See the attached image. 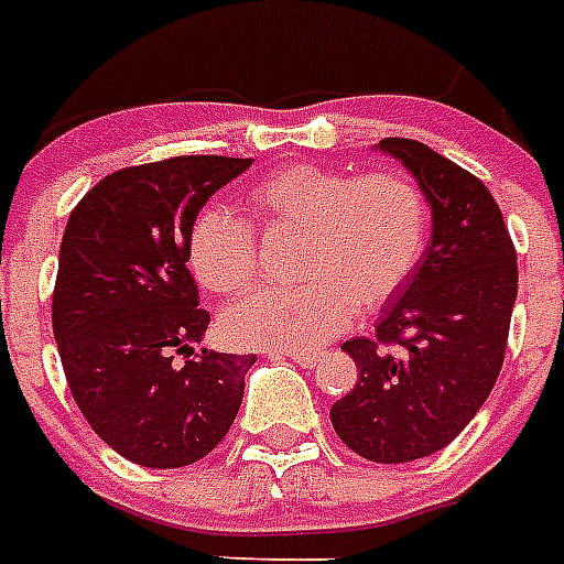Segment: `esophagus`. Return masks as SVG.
Segmentation results:
<instances>
[{
  "instance_id": "esophagus-1",
  "label": "esophagus",
  "mask_w": 564,
  "mask_h": 564,
  "mask_svg": "<svg viewBox=\"0 0 564 564\" xmlns=\"http://www.w3.org/2000/svg\"><path fill=\"white\" fill-rule=\"evenodd\" d=\"M270 355H279V358H291L300 367H314L319 360L317 352H303V349H273Z\"/></svg>"
}]
</instances>
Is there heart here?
Listing matches in <instances>:
<instances>
[{
  "mask_svg": "<svg viewBox=\"0 0 564 564\" xmlns=\"http://www.w3.org/2000/svg\"><path fill=\"white\" fill-rule=\"evenodd\" d=\"M247 215L270 236H296L288 291H261L224 314L238 346L326 344L355 311L384 305L404 288L427 247V200L402 174L285 165L247 188ZM186 261L206 291L245 294L259 273L253 229L212 206L192 220Z\"/></svg>",
  "mask_w": 564,
  "mask_h": 564,
  "instance_id": "obj_1",
  "label": "heart"
}]
</instances>
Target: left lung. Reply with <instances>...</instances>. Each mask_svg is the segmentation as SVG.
Listing matches in <instances>:
<instances>
[{"instance_id":"obj_1","label":"left lung","mask_w":564,"mask_h":564,"mask_svg":"<svg viewBox=\"0 0 564 564\" xmlns=\"http://www.w3.org/2000/svg\"><path fill=\"white\" fill-rule=\"evenodd\" d=\"M376 151L413 174L431 238L413 276L381 305L376 340L344 344L360 376L332 404V425L367 460L410 463L452 443L492 393L518 264L501 209L475 174L416 139H381Z\"/></svg>"}]
</instances>
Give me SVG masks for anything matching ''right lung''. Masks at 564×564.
Masks as SVG:
<instances>
[{
	"label": "right lung",
	"mask_w": 564,
	"mask_h": 564,
	"mask_svg": "<svg viewBox=\"0 0 564 564\" xmlns=\"http://www.w3.org/2000/svg\"><path fill=\"white\" fill-rule=\"evenodd\" d=\"M253 160L174 156L89 188L61 241L52 326L89 427L130 463L180 468L227 436L256 355L200 349L209 311L186 268L192 220ZM187 358L173 364V355Z\"/></svg>",
	"instance_id": "add662e5"
}]
</instances>
